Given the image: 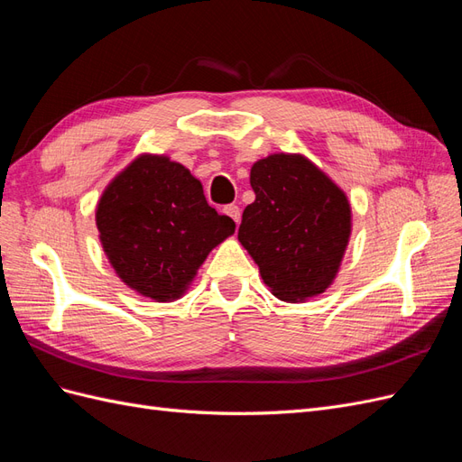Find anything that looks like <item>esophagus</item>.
Returning <instances> with one entry per match:
<instances>
[{
    "mask_svg": "<svg viewBox=\"0 0 462 462\" xmlns=\"http://www.w3.org/2000/svg\"><path fill=\"white\" fill-rule=\"evenodd\" d=\"M223 214H227L235 223L241 221V208L239 206H235V204L223 206Z\"/></svg>",
    "mask_w": 462,
    "mask_h": 462,
    "instance_id": "esophagus-1",
    "label": "esophagus"
}]
</instances>
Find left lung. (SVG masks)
I'll use <instances>...</instances> for the list:
<instances>
[{"instance_id": "1", "label": "left lung", "mask_w": 462, "mask_h": 462, "mask_svg": "<svg viewBox=\"0 0 462 462\" xmlns=\"http://www.w3.org/2000/svg\"><path fill=\"white\" fill-rule=\"evenodd\" d=\"M256 200L239 241L279 300L304 302L337 277L351 239L346 194L302 153H272L250 167Z\"/></svg>"}]
</instances>
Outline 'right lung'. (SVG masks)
Returning <instances> with one entry per match:
<instances>
[{
    "instance_id": "obj_1",
    "label": "right lung",
    "mask_w": 462,
    "mask_h": 462,
    "mask_svg": "<svg viewBox=\"0 0 462 462\" xmlns=\"http://www.w3.org/2000/svg\"><path fill=\"white\" fill-rule=\"evenodd\" d=\"M96 227L125 285L171 302L185 295L208 254L235 233V221L206 202L202 183L185 165L141 153L102 192Z\"/></svg>"
}]
</instances>
